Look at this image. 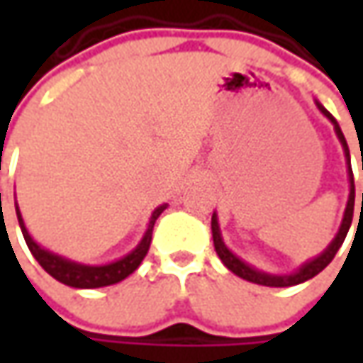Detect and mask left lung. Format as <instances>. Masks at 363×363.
I'll return each mask as SVG.
<instances>
[{
  "label": "left lung",
  "mask_w": 363,
  "mask_h": 363,
  "mask_svg": "<svg viewBox=\"0 0 363 363\" xmlns=\"http://www.w3.org/2000/svg\"><path fill=\"white\" fill-rule=\"evenodd\" d=\"M321 108V113L328 117L331 123H333V127H335V133H337V137H340V141H342L343 151H345V157H347V174H350V200H347V208H345V214H343V222H342V228L337 232V236L333 238V242L329 244L328 250L323 252V255H319L317 258H313L311 262H307V264H303L299 271L295 272V274H285V277H277V274H267V272H260L255 271L252 267H248V264H244L242 260L238 257H234L230 250L226 248V244L222 242V236H220V228H218V220L216 214L212 216V238H214V248H216L218 257L220 260L228 267V271H232L234 274H238L240 279L244 281H250V283H257V285H264V286H293V285H299V283H305V281H309V279H313L315 274H319V272L323 271L325 267H328L329 262L333 260V257L337 255V250H340V246L345 240V236H347V230H350V226H352V220H354V203H356V186H354V172H352V165H350V149H347V143H345V137H343L342 129H340V125H337V121L333 119L331 115H329L328 111L323 108V106L319 105ZM362 169H363V161H362ZM362 210H363V194H362Z\"/></svg>",
  "instance_id": "8db88e82"
}]
</instances>
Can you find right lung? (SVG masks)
<instances>
[{
    "instance_id": "obj_1",
    "label": "right lung",
    "mask_w": 363,
    "mask_h": 363,
    "mask_svg": "<svg viewBox=\"0 0 363 363\" xmlns=\"http://www.w3.org/2000/svg\"><path fill=\"white\" fill-rule=\"evenodd\" d=\"M167 206L163 203L160 208H155V212L151 214L149 220V226H147L145 236L141 244L133 250L131 255H127L125 258H121L117 262H111L105 267H86V264H77V262H70L62 257H56L48 250H44L42 246L32 240V236L28 234L26 226H23V220L20 216V210L16 206V212H18V222H20L21 234L26 238V244L30 248V252L34 255V258L40 262V267L44 271L52 274L56 281H60L64 285L74 286V289H99V286H108L119 283L123 279H127L131 272L137 271V267L141 264V260L145 258L147 250H149V244H151V234H153V226H155V220L160 218V214L165 210Z\"/></svg>"
}]
</instances>
